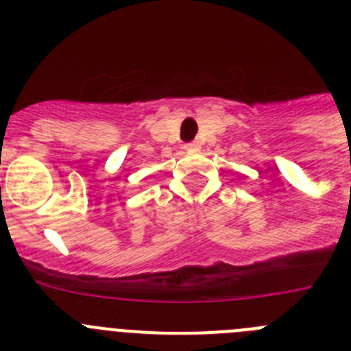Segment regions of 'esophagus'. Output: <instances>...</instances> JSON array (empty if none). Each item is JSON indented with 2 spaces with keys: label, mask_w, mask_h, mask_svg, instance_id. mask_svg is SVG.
I'll return each mask as SVG.
<instances>
[{
  "label": "esophagus",
  "mask_w": 351,
  "mask_h": 351,
  "mask_svg": "<svg viewBox=\"0 0 351 351\" xmlns=\"http://www.w3.org/2000/svg\"><path fill=\"white\" fill-rule=\"evenodd\" d=\"M186 151H195V149H198V144L197 142H190V144H186L184 145Z\"/></svg>",
  "instance_id": "esophagus-1"
}]
</instances>
